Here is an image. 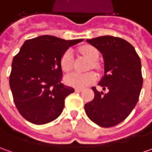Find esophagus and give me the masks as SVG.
<instances>
[{
    "instance_id": "esophagus-1",
    "label": "esophagus",
    "mask_w": 152,
    "mask_h": 152,
    "mask_svg": "<svg viewBox=\"0 0 152 152\" xmlns=\"http://www.w3.org/2000/svg\"><path fill=\"white\" fill-rule=\"evenodd\" d=\"M75 91L76 92H81V91H83V89L82 88H75Z\"/></svg>"
}]
</instances>
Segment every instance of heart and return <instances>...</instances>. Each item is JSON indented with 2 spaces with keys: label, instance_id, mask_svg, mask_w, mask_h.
Listing matches in <instances>:
<instances>
[{
  "label": "heart",
  "instance_id": "heart-1",
  "mask_svg": "<svg viewBox=\"0 0 152 152\" xmlns=\"http://www.w3.org/2000/svg\"><path fill=\"white\" fill-rule=\"evenodd\" d=\"M80 51L87 56L91 61L90 67H93L95 69H100V64L97 62V59L99 57V51L96 48L92 45H84L80 48ZM61 69L65 73H69L73 67V52L71 50H67L61 56ZM96 79V73L93 71H89L86 73H77L74 72L69 74L66 78V81L68 85L74 87H85L91 85L95 82Z\"/></svg>",
  "mask_w": 152,
  "mask_h": 152
}]
</instances>
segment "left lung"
Here are the masks:
<instances>
[{
	"label": "left lung",
	"mask_w": 152,
	"mask_h": 152,
	"mask_svg": "<svg viewBox=\"0 0 152 152\" xmlns=\"http://www.w3.org/2000/svg\"><path fill=\"white\" fill-rule=\"evenodd\" d=\"M102 54L104 76L98 84L107 93L92 87L95 97L85 106L88 118L103 128L118 125L137 104L143 85L141 62L134 46L110 35L86 39Z\"/></svg>",
	"instance_id": "8db88e82"
}]
</instances>
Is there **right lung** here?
<instances>
[{
  "label": "right lung",
  "mask_w": 152,
  "mask_h": 152,
  "mask_svg": "<svg viewBox=\"0 0 152 152\" xmlns=\"http://www.w3.org/2000/svg\"><path fill=\"white\" fill-rule=\"evenodd\" d=\"M83 39L65 40L51 35L27 39L13 57L9 85L19 113L34 124L56 119L73 87L61 83L62 54Z\"/></svg>",
  "instance_id": "add662e5"
}]
</instances>
